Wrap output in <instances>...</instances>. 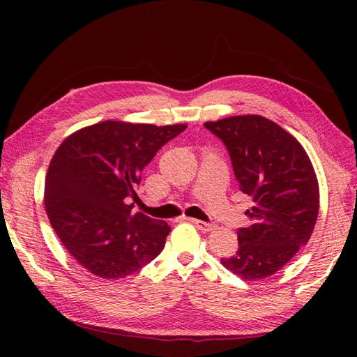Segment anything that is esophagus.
Instances as JSON below:
<instances>
[{"instance_id":"1","label":"esophagus","mask_w":357,"mask_h":357,"mask_svg":"<svg viewBox=\"0 0 357 357\" xmlns=\"http://www.w3.org/2000/svg\"><path fill=\"white\" fill-rule=\"evenodd\" d=\"M192 222L196 225V229L201 231H211L215 230V224H210L206 221H199V219H192Z\"/></svg>"}]
</instances>
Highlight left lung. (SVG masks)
<instances>
[{
	"mask_svg": "<svg viewBox=\"0 0 357 357\" xmlns=\"http://www.w3.org/2000/svg\"><path fill=\"white\" fill-rule=\"evenodd\" d=\"M204 127L229 151L234 176L253 206L250 225L238 230L239 248L221 259L242 279L275 275L312 236L319 211V185L304 147L273 121L230 116Z\"/></svg>",
	"mask_w": 357,
	"mask_h": 357,
	"instance_id": "left-lung-1",
	"label": "left lung"
}]
</instances>
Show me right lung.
I'll list each match as a JSON object with an SVG mask.
<instances>
[{"label": "right lung", "mask_w": 357, "mask_h": 357, "mask_svg": "<svg viewBox=\"0 0 357 357\" xmlns=\"http://www.w3.org/2000/svg\"><path fill=\"white\" fill-rule=\"evenodd\" d=\"M185 124L104 121L70 135L49 165L45 211L67 252L104 279L126 278L162 252L170 227L135 213L141 173Z\"/></svg>", "instance_id": "1"}]
</instances>
